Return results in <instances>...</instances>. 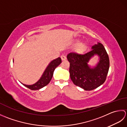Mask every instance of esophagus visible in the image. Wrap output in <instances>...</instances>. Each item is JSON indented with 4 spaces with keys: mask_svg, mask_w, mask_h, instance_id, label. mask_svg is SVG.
<instances>
[{
    "mask_svg": "<svg viewBox=\"0 0 127 127\" xmlns=\"http://www.w3.org/2000/svg\"><path fill=\"white\" fill-rule=\"evenodd\" d=\"M61 57V59H62V61H65V60H66V56L65 55H62Z\"/></svg>",
    "mask_w": 127,
    "mask_h": 127,
    "instance_id": "esophagus-1",
    "label": "esophagus"
}]
</instances>
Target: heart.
Segmentation results:
<instances>
[{"label": "heart", "instance_id": "heart-1", "mask_svg": "<svg viewBox=\"0 0 127 127\" xmlns=\"http://www.w3.org/2000/svg\"><path fill=\"white\" fill-rule=\"evenodd\" d=\"M85 47H86V45L84 43H80V44H79V45H78V47H77L78 50L80 51H82L84 50Z\"/></svg>", "mask_w": 127, "mask_h": 127}]
</instances>
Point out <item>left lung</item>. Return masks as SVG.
<instances>
[{
    "label": "left lung",
    "instance_id": "left-lung-1",
    "mask_svg": "<svg viewBox=\"0 0 127 127\" xmlns=\"http://www.w3.org/2000/svg\"><path fill=\"white\" fill-rule=\"evenodd\" d=\"M92 50L84 54L70 52L67 56L70 63L69 72L74 84L84 89L92 91L103 84L108 74L110 61L109 56L101 43L92 46ZM99 57L96 67L91 68L88 62L94 55Z\"/></svg>",
    "mask_w": 127,
    "mask_h": 127
}]
</instances>
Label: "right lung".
Masks as SVG:
<instances>
[{"instance_id": "right-lung-1", "label": "right lung", "mask_w": 127, "mask_h": 127, "mask_svg": "<svg viewBox=\"0 0 127 127\" xmlns=\"http://www.w3.org/2000/svg\"><path fill=\"white\" fill-rule=\"evenodd\" d=\"M61 62L62 59L60 57L54 59L47 66L44 72L43 73L41 77L40 78L38 81L32 85H23L31 90H38L39 89L45 87L50 82L53 76L54 70H55L56 67L58 66L61 63Z\"/></svg>"}]
</instances>
